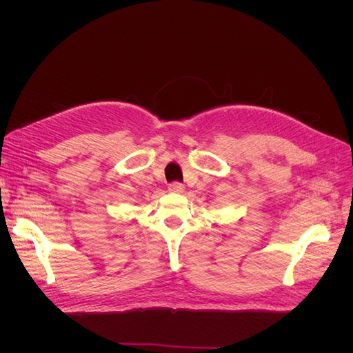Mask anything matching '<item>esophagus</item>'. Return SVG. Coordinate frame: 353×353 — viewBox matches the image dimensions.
<instances>
[{
  "mask_svg": "<svg viewBox=\"0 0 353 353\" xmlns=\"http://www.w3.org/2000/svg\"><path fill=\"white\" fill-rule=\"evenodd\" d=\"M168 190L170 191V193H183L184 185L181 183H172V184H169Z\"/></svg>",
  "mask_w": 353,
  "mask_h": 353,
  "instance_id": "1",
  "label": "esophagus"
}]
</instances>
